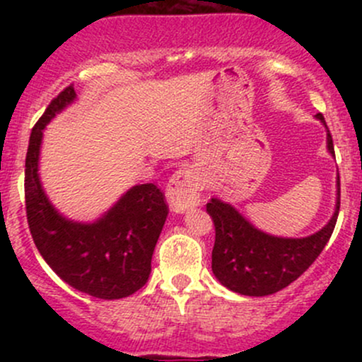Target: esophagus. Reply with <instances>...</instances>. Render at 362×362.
I'll return each instance as SVG.
<instances>
[{
	"label": "esophagus",
	"mask_w": 362,
	"mask_h": 362,
	"mask_svg": "<svg viewBox=\"0 0 362 362\" xmlns=\"http://www.w3.org/2000/svg\"><path fill=\"white\" fill-rule=\"evenodd\" d=\"M167 201L175 213H184L185 209L201 202L199 178L194 170L182 168L173 173L167 185Z\"/></svg>",
	"instance_id": "1"
}]
</instances>
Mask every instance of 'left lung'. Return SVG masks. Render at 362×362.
Instances as JSON below:
<instances>
[{
  "label": "left lung",
  "mask_w": 362,
  "mask_h": 362,
  "mask_svg": "<svg viewBox=\"0 0 362 362\" xmlns=\"http://www.w3.org/2000/svg\"><path fill=\"white\" fill-rule=\"evenodd\" d=\"M317 117L325 124L322 114ZM327 126V124H325ZM328 151L335 156L328 131ZM337 206L328 224L306 238H277L253 228L233 206L211 199L206 209L216 228L213 272L223 286L245 296H267L294 282L318 259L334 233L340 209V180Z\"/></svg>",
  "instance_id": "obj_1"
}]
</instances>
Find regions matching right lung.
Wrapping results in <instances>:
<instances>
[{
    "label": "right lung",
    "mask_w": 362,
    "mask_h": 362,
    "mask_svg": "<svg viewBox=\"0 0 362 362\" xmlns=\"http://www.w3.org/2000/svg\"><path fill=\"white\" fill-rule=\"evenodd\" d=\"M74 97L73 85L66 86L32 129L25 158L27 221L37 250L62 281L90 296L119 300L148 282L168 204L161 189L143 184L124 194L97 223H73L54 209L37 173L42 131Z\"/></svg>",
    "instance_id": "right-lung-1"
}]
</instances>
